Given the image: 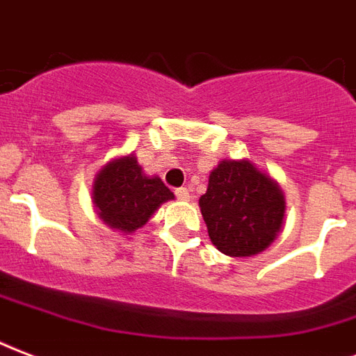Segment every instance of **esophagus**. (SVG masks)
<instances>
[{"instance_id":"34e87169","label":"esophagus","mask_w":356,"mask_h":356,"mask_svg":"<svg viewBox=\"0 0 356 356\" xmlns=\"http://www.w3.org/2000/svg\"><path fill=\"white\" fill-rule=\"evenodd\" d=\"M175 195L178 200H187V198H189V189H187V187H178L175 191Z\"/></svg>"}]
</instances>
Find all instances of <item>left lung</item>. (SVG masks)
<instances>
[{"instance_id": "1", "label": "left lung", "mask_w": 356, "mask_h": 356, "mask_svg": "<svg viewBox=\"0 0 356 356\" xmlns=\"http://www.w3.org/2000/svg\"><path fill=\"white\" fill-rule=\"evenodd\" d=\"M198 204L211 243L234 258L266 250L280 232L286 211L277 181L247 159H222Z\"/></svg>"}]
</instances>
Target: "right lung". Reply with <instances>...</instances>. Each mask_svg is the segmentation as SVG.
<instances>
[{"instance_id": "1", "label": "right lung", "mask_w": 356, "mask_h": 356, "mask_svg": "<svg viewBox=\"0 0 356 356\" xmlns=\"http://www.w3.org/2000/svg\"><path fill=\"white\" fill-rule=\"evenodd\" d=\"M175 198L158 176H147L134 154L109 161L96 175L92 202L109 228L131 234L145 227L154 211Z\"/></svg>"}]
</instances>
